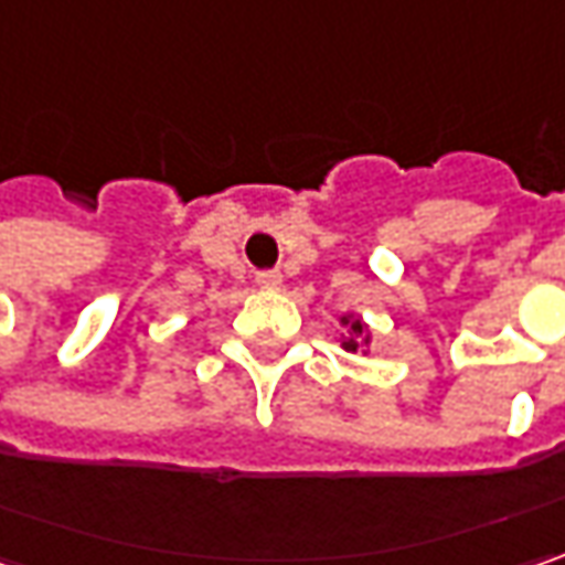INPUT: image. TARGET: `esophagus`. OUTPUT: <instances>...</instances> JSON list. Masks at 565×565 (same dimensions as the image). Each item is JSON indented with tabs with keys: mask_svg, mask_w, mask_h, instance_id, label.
I'll return each mask as SVG.
<instances>
[{
	"mask_svg": "<svg viewBox=\"0 0 565 565\" xmlns=\"http://www.w3.org/2000/svg\"><path fill=\"white\" fill-rule=\"evenodd\" d=\"M281 275L278 271H258L256 275V284L258 290H281Z\"/></svg>",
	"mask_w": 565,
	"mask_h": 565,
	"instance_id": "esophagus-1",
	"label": "esophagus"
}]
</instances>
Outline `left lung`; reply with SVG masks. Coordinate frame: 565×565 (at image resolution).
<instances>
[{"label":"left lung","mask_w":565,"mask_h":565,"mask_svg":"<svg viewBox=\"0 0 565 565\" xmlns=\"http://www.w3.org/2000/svg\"><path fill=\"white\" fill-rule=\"evenodd\" d=\"M338 322L344 326L341 348H344V351H356V348H360V351L366 354V348H370V341H373V331H370V326H366L360 316H354V312H344Z\"/></svg>","instance_id":"1"}]
</instances>
